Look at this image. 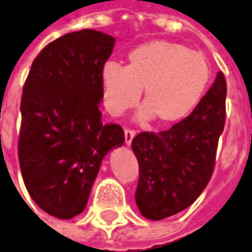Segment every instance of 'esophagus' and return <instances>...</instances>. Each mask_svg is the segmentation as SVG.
Returning <instances> with one entry per match:
<instances>
[{"label":"esophagus","instance_id":"34e87169","mask_svg":"<svg viewBox=\"0 0 252 252\" xmlns=\"http://www.w3.org/2000/svg\"><path fill=\"white\" fill-rule=\"evenodd\" d=\"M134 136H136V132L133 129H126L125 130V142H126V145H130L132 143Z\"/></svg>","mask_w":252,"mask_h":252}]
</instances>
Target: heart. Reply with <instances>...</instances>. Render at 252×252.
<instances>
[{
  "instance_id": "heart-1",
  "label": "heart",
  "mask_w": 252,
  "mask_h": 252,
  "mask_svg": "<svg viewBox=\"0 0 252 252\" xmlns=\"http://www.w3.org/2000/svg\"><path fill=\"white\" fill-rule=\"evenodd\" d=\"M210 65L203 54L170 41L139 45L127 57V65L107 62L102 69L103 97L107 109L120 115L140 97L145 106L139 119L156 118L171 125L189 116L210 82Z\"/></svg>"
}]
</instances>
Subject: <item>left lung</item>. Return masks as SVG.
<instances>
[{
    "label": "left lung",
    "mask_w": 252,
    "mask_h": 252,
    "mask_svg": "<svg viewBox=\"0 0 252 252\" xmlns=\"http://www.w3.org/2000/svg\"><path fill=\"white\" fill-rule=\"evenodd\" d=\"M227 83L222 72L194 110L163 132L132 140L139 161L136 204L149 220L167 219L191 206L210 182L225 123Z\"/></svg>",
    "instance_id": "obj_1"
}]
</instances>
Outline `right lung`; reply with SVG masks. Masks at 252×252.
<instances>
[{
  "instance_id": "obj_1",
  "label": "right lung",
  "mask_w": 252,
  "mask_h": 252,
  "mask_svg": "<svg viewBox=\"0 0 252 252\" xmlns=\"http://www.w3.org/2000/svg\"><path fill=\"white\" fill-rule=\"evenodd\" d=\"M113 46L103 32L66 33L38 54L22 88V179L32 200L58 219L82 213L102 160L125 142L122 126L103 123L99 110Z\"/></svg>"
}]
</instances>
